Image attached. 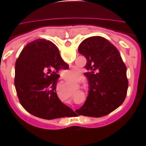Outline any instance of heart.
Instances as JSON below:
<instances>
[{"label":"heart","instance_id":"obj_1","mask_svg":"<svg viewBox=\"0 0 146 146\" xmlns=\"http://www.w3.org/2000/svg\"><path fill=\"white\" fill-rule=\"evenodd\" d=\"M80 74V72L78 70H77L75 68H71L68 70H66L65 72V74L64 75V77L66 80H67L68 82H70V81H74L77 78V80L78 81H81L83 77L82 75H80L79 77L78 75ZM78 78H77V77ZM60 91L62 92L63 94H64V96H68V90H66L64 88H60Z\"/></svg>","mask_w":146,"mask_h":146}]
</instances>
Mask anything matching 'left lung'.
Returning a JSON list of instances; mask_svg holds the SVG:
<instances>
[{"mask_svg":"<svg viewBox=\"0 0 146 146\" xmlns=\"http://www.w3.org/2000/svg\"><path fill=\"white\" fill-rule=\"evenodd\" d=\"M78 52L85 56V73L89 80V94L85 103L76 111L79 115L100 117L107 115L123 102L128 83L127 68L120 53L102 36L83 40Z\"/></svg>","mask_w":146,"mask_h":146,"instance_id":"left-lung-1","label":"left lung"}]
</instances>
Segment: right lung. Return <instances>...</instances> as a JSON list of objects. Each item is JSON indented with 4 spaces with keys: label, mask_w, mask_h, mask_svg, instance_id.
Instances as JSON below:
<instances>
[{
    "label": "right lung",
    "mask_w": 146,
    "mask_h": 146,
    "mask_svg": "<svg viewBox=\"0 0 146 146\" xmlns=\"http://www.w3.org/2000/svg\"><path fill=\"white\" fill-rule=\"evenodd\" d=\"M68 67L50 41L38 39L24 47L15 63V85L26 111L48 120L68 117L73 111L61 102L56 92L60 77L57 72Z\"/></svg>",
    "instance_id": "1"
}]
</instances>
